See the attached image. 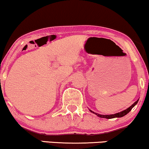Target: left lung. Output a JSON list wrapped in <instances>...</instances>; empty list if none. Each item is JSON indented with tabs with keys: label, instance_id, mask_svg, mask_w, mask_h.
Here are the masks:
<instances>
[{
	"label": "left lung",
	"instance_id": "left-lung-1",
	"mask_svg": "<svg viewBox=\"0 0 149 149\" xmlns=\"http://www.w3.org/2000/svg\"><path fill=\"white\" fill-rule=\"evenodd\" d=\"M137 102H138V100H137L136 102H135L133 105L130 106L129 108H127V109L124 110V111H123L122 112H120V113H116V114H114V115H100V114H97V113H95L94 112H93L92 111L90 110V111L92 112V113H95V115H97V116L100 117H102V118H106V119H112V118H115V117H122L123 116H124V115H126V114H128L129 113L130 111H131V109L133 108L134 106H135L136 104H137Z\"/></svg>",
	"mask_w": 149,
	"mask_h": 149
}]
</instances>
